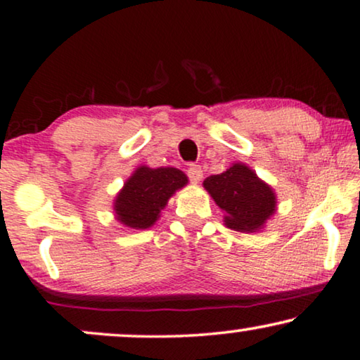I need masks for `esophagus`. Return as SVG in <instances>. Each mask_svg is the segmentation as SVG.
Wrapping results in <instances>:
<instances>
[{"label": "esophagus", "mask_w": 360, "mask_h": 360, "mask_svg": "<svg viewBox=\"0 0 360 360\" xmlns=\"http://www.w3.org/2000/svg\"><path fill=\"white\" fill-rule=\"evenodd\" d=\"M186 175H188L191 184H200L201 179H203V170H201L200 165H190Z\"/></svg>", "instance_id": "esophagus-1"}]
</instances>
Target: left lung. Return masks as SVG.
Segmentation results:
<instances>
[{
  "label": "left lung",
  "mask_w": 360,
  "mask_h": 360,
  "mask_svg": "<svg viewBox=\"0 0 360 360\" xmlns=\"http://www.w3.org/2000/svg\"><path fill=\"white\" fill-rule=\"evenodd\" d=\"M211 198L226 211L224 224L240 233H255L275 213L274 190L245 164H233L219 175L203 181Z\"/></svg>",
  "instance_id": "1"
}]
</instances>
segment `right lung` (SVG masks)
Masks as SVG:
<instances>
[{
  "mask_svg": "<svg viewBox=\"0 0 360 360\" xmlns=\"http://www.w3.org/2000/svg\"><path fill=\"white\" fill-rule=\"evenodd\" d=\"M186 184L188 176L174 167H139L116 196V219L132 229L150 228L159 219L170 196Z\"/></svg>",
  "mask_w": 360,
  "mask_h": 360,
  "instance_id": "right-lung-1",
  "label": "right lung"
}]
</instances>
